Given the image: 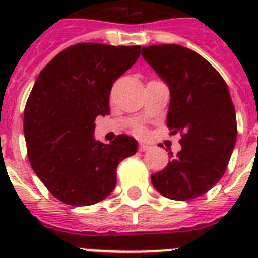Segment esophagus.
<instances>
[{
	"label": "esophagus",
	"instance_id": "obj_1",
	"mask_svg": "<svg viewBox=\"0 0 258 258\" xmlns=\"http://www.w3.org/2000/svg\"><path fill=\"white\" fill-rule=\"evenodd\" d=\"M150 146L146 145V143H139V151H146V150H149Z\"/></svg>",
	"mask_w": 258,
	"mask_h": 258
}]
</instances>
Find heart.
I'll return each mask as SVG.
<instances>
[{
  "label": "heart",
  "mask_w": 258,
  "mask_h": 258,
  "mask_svg": "<svg viewBox=\"0 0 258 258\" xmlns=\"http://www.w3.org/2000/svg\"><path fill=\"white\" fill-rule=\"evenodd\" d=\"M137 133H142V128H141V127H138V128H137Z\"/></svg>",
  "instance_id": "obj_1"
}]
</instances>
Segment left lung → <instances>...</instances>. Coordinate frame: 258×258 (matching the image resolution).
Here are the masks:
<instances>
[{
  "label": "left lung",
  "mask_w": 258,
  "mask_h": 258,
  "mask_svg": "<svg viewBox=\"0 0 258 258\" xmlns=\"http://www.w3.org/2000/svg\"><path fill=\"white\" fill-rule=\"evenodd\" d=\"M142 56L170 89L167 127L180 133L182 150L151 175L166 198L204 196L226 171L237 141L236 109L229 88L214 67L176 44L143 46Z\"/></svg>",
  "instance_id": "1"
}]
</instances>
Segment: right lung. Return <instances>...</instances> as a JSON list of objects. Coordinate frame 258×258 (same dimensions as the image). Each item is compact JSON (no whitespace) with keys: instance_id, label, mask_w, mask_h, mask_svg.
I'll use <instances>...</instances> for the list:
<instances>
[{"instance_id":"1","label":"right lung","mask_w":258,"mask_h":258,"mask_svg":"<svg viewBox=\"0 0 258 258\" xmlns=\"http://www.w3.org/2000/svg\"><path fill=\"white\" fill-rule=\"evenodd\" d=\"M141 46L82 42L54 56L40 72L24 111L30 166L57 200L88 206L116 186V167L138 142L117 135L109 145L93 137L95 119L109 115L112 84L137 62Z\"/></svg>"}]
</instances>
